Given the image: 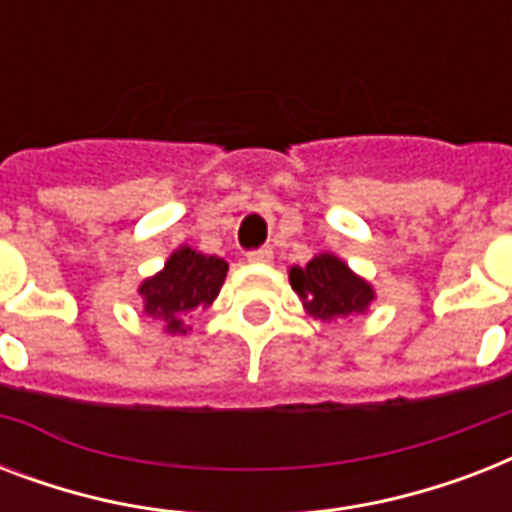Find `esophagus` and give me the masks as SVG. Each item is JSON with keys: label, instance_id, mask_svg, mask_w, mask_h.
<instances>
[{"label": "esophagus", "instance_id": "obj_1", "mask_svg": "<svg viewBox=\"0 0 512 512\" xmlns=\"http://www.w3.org/2000/svg\"><path fill=\"white\" fill-rule=\"evenodd\" d=\"M249 263H260V265H268L273 263V249L271 247H263V249H252L247 255Z\"/></svg>", "mask_w": 512, "mask_h": 512}]
</instances>
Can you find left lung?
Listing matches in <instances>:
<instances>
[{"label":"left lung","instance_id":"8db88e82","mask_svg":"<svg viewBox=\"0 0 512 512\" xmlns=\"http://www.w3.org/2000/svg\"><path fill=\"white\" fill-rule=\"evenodd\" d=\"M289 284L303 300L305 313L319 321L364 316L377 297L372 284L332 252L313 255L303 268L292 265Z\"/></svg>","mask_w":512,"mask_h":512}]
</instances>
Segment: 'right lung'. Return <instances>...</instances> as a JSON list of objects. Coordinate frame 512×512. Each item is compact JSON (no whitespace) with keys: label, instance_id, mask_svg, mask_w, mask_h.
I'll return each mask as SVG.
<instances>
[{"label":"right lung","instance_id":"add662e5","mask_svg":"<svg viewBox=\"0 0 512 512\" xmlns=\"http://www.w3.org/2000/svg\"><path fill=\"white\" fill-rule=\"evenodd\" d=\"M228 263L217 255H204L188 244L177 247L159 273L140 281L138 295L143 313L162 324L167 335H185L191 327L188 316L209 308L220 295Z\"/></svg>","mask_w":512,"mask_h":512}]
</instances>
